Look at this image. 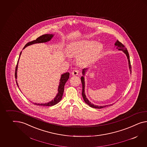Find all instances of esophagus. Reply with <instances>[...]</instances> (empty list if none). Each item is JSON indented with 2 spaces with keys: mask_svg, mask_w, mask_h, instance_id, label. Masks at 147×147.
I'll return each mask as SVG.
<instances>
[{
  "mask_svg": "<svg viewBox=\"0 0 147 147\" xmlns=\"http://www.w3.org/2000/svg\"><path fill=\"white\" fill-rule=\"evenodd\" d=\"M79 72H80L79 70L75 69V70H74L72 71V75H78Z\"/></svg>",
  "mask_w": 147,
  "mask_h": 147,
  "instance_id": "1",
  "label": "esophagus"
}]
</instances>
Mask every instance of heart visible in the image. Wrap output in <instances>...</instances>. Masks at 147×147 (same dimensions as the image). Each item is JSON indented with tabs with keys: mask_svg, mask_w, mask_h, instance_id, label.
<instances>
[{
	"mask_svg": "<svg viewBox=\"0 0 147 147\" xmlns=\"http://www.w3.org/2000/svg\"><path fill=\"white\" fill-rule=\"evenodd\" d=\"M91 40H83L72 44L69 49L71 55H79L83 53L79 59V64L83 66H87L92 64L97 59L103 49V46Z\"/></svg>",
	"mask_w": 147,
	"mask_h": 147,
	"instance_id": "heart-1",
	"label": "heart"
}]
</instances>
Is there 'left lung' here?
Segmentation results:
<instances>
[{
	"label": "left lung",
	"instance_id": "obj_1",
	"mask_svg": "<svg viewBox=\"0 0 147 147\" xmlns=\"http://www.w3.org/2000/svg\"><path fill=\"white\" fill-rule=\"evenodd\" d=\"M115 46H117V49H118V50H120V51H123L125 54L126 55L127 57V59L128 61V65H129V70H130V71L131 73L132 72V67H131V62H130V60H129V54H128V51H127V49L126 48H125V46L121 42H119L118 40H117V42H116L115 43ZM87 69H84L83 70V75H84L85 74V72L86 71ZM81 81H82V86H83V90H82V96H83V99L84 100L85 102L88 105H89L90 107L92 108H96V109H101L102 108H105L108 105H104V106H98V105H94L93 103H92L91 102L88 101V100L86 96L85 95V82H84V77L82 76L81 77Z\"/></svg>",
	"mask_w": 147,
	"mask_h": 147
}]
</instances>
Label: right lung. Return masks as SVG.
I'll return each instance as SVG.
<instances>
[{
  "label": "right lung",
  "instance_id": "add662e5",
  "mask_svg": "<svg viewBox=\"0 0 147 147\" xmlns=\"http://www.w3.org/2000/svg\"><path fill=\"white\" fill-rule=\"evenodd\" d=\"M53 35L52 34H43L41 36L39 37L38 38H37L36 40H34L33 41L29 42L26 44V45L24 46V47H23V49H24L26 46H28L31 45L32 44H36V43H41V42H49V41L53 37ZM21 52L20 53V57L21 55ZM20 57H19V59H20ZM18 62L19 60L18 61V63L16 64V68H15V78L16 79L17 77V70H18ZM69 75L70 74L69 72H66L64 73L63 74H62L61 75V77L60 82V84L59 86V88H58V93L57 94L55 98H54V99L52 100V101L48 102L47 103H42V104H37V103H34L36 105H42V106H52V105H55L57 104V103H59V102L60 101L62 98L63 96V94L64 92V87L65 84L66 82H67L69 78ZM17 80H16V84L18 86V83L16 82Z\"/></svg>",
  "mask_w": 147,
  "mask_h": 147
}]
</instances>
